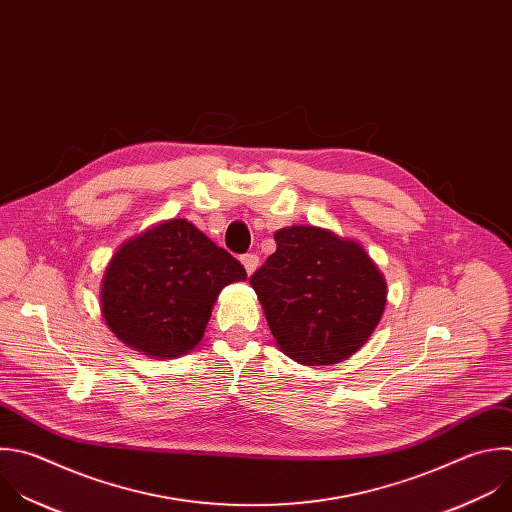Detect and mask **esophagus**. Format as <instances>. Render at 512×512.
I'll list each match as a JSON object with an SVG mask.
<instances>
[{"label": "esophagus", "instance_id": "obj_1", "mask_svg": "<svg viewBox=\"0 0 512 512\" xmlns=\"http://www.w3.org/2000/svg\"><path fill=\"white\" fill-rule=\"evenodd\" d=\"M241 263L245 265L247 273H249V275H253V273L257 271V267H259V257H257V255H253V253H247V255H243V257H241Z\"/></svg>", "mask_w": 512, "mask_h": 512}]
</instances>
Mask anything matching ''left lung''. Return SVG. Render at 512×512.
<instances>
[{"label":"left lung","mask_w":512,"mask_h":512,"mask_svg":"<svg viewBox=\"0 0 512 512\" xmlns=\"http://www.w3.org/2000/svg\"><path fill=\"white\" fill-rule=\"evenodd\" d=\"M249 283L279 350L307 366L354 356L386 309V279L366 249L319 227H285Z\"/></svg>","instance_id":"1"}]
</instances>
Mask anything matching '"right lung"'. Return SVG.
I'll list each match as a JSON object with an SVG mask.
<instances>
[{
    "label": "right lung",
    "mask_w": 512,
    "mask_h": 512,
    "mask_svg": "<svg viewBox=\"0 0 512 512\" xmlns=\"http://www.w3.org/2000/svg\"><path fill=\"white\" fill-rule=\"evenodd\" d=\"M245 267L187 219H170L128 239L100 287L110 331L148 358L189 354L205 335L221 289Z\"/></svg>",
    "instance_id": "obj_1"
}]
</instances>
